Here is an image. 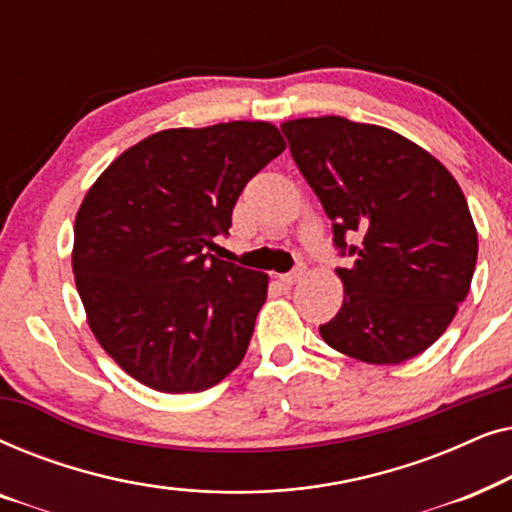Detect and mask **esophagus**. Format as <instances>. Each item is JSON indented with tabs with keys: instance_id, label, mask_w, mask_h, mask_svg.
Returning <instances> with one entry per match:
<instances>
[{
	"instance_id": "34e87169",
	"label": "esophagus",
	"mask_w": 512,
	"mask_h": 512,
	"mask_svg": "<svg viewBox=\"0 0 512 512\" xmlns=\"http://www.w3.org/2000/svg\"><path fill=\"white\" fill-rule=\"evenodd\" d=\"M303 272H305L303 265H298V268H293L291 272H286V275H279V279H282L284 284H296L298 279L303 277Z\"/></svg>"
}]
</instances>
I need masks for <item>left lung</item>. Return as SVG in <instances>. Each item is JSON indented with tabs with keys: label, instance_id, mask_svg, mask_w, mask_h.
Returning <instances> with one entry per match:
<instances>
[{
	"label": "left lung",
	"instance_id": "left-lung-1",
	"mask_svg": "<svg viewBox=\"0 0 512 512\" xmlns=\"http://www.w3.org/2000/svg\"><path fill=\"white\" fill-rule=\"evenodd\" d=\"M282 132L333 223L338 256H352L335 268L345 300L319 326L321 338L377 366L422 354L464 303L478 261L459 184L431 153L380 125L321 116Z\"/></svg>",
	"mask_w": 512,
	"mask_h": 512
}]
</instances>
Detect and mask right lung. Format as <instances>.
<instances>
[{
  "mask_svg": "<svg viewBox=\"0 0 512 512\" xmlns=\"http://www.w3.org/2000/svg\"><path fill=\"white\" fill-rule=\"evenodd\" d=\"M286 149L275 125L163 130L121 153L76 214L74 279L111 359L146 387L195 394L247 354L268 275L205 247L251 177Z\"/></svg>",
  "mask_w": 512,
  "mask_h": 512,
  "instance_id": "add662e5",
  "label": "right lung"
}]
</instances>
